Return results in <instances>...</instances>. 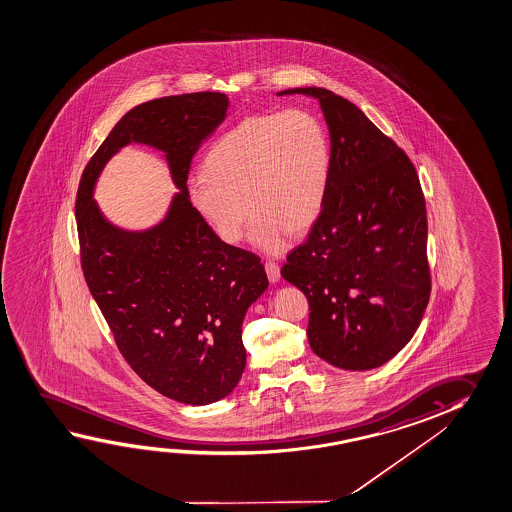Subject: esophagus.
Wrapping results in <instances>:
<instances>
[{"label":"esophagus","instance_id":"1","mask_svg":"<svg viewBox=\"0 0 512 512\" xmlns=\"http://www.w3.org/2000/svg\"><path fill=\"white\" fill-rule=\"evenodd\" d=\"M265 270H267L270 283H277V281L281 279V270H279L277 263H274V261H267V263H265Z\"/></svg>","mask_w":512,"mask_h":512}]
</instances>
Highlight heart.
I'll use <instances>...</instances> for the list:
<instances>
[{"mask_svg": "<svg viewBox=\"0 0 512 512\" xmlns=\"http://www.w3.org/2000/svg\"><path fill=\"white\" fill-rule=\"evenodd\" d=\"M329 174L331 144L317 115H251L211 146L203 174L188 179V201L226 244L242 238L252 213V244L283 254L290 231L318 219Z\"/></svg>", "mask_w": 512, "mask_h": 512, "instance_id": "heart-1", "label": "heart"}]
</instances>
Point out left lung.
I'll return each instance as SVG.
<instances>
[{
  "label": "left lung",
  "mask_w": 512,
  "mask_h": 512,
  "mask_svg": "<svg viewBox=\"0 0 512 512\" xmlns=\"http://www.w3.org/2000/svg\"><path fill=\"white\" fill-rule=\"evenodd\" d=\"M331 140L324 206L281 268L308 297V341L329 365L365 372L406 347L429 304L427 213L413 163L356 105L322 87Z\"/></svg>",
  "instance_id": "1"
}]
</instances>
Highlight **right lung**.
<instances>
[{"instance_id": "right-lung-1", "label": "right lung", "mask_w": 512, "mask_h": 512, "mask_svg": "<svg viewBox=\"0 0 512 512\" xmlns=\"http://www.w3.org/2000/svg\"><path fill=\"white\" fill-rule=\"evenodd\" d=\"M228 108L220 92L131 108L90 158L76 197L83 274L117 347L142 381L188 406L235 390L247 361L245 313L268 288L260 258L222 242L188 201L192 158ZM130 143L163 152L179 190L146 230L117 227L93 199L105 163Z\"/></svg>"}]
</instances>
